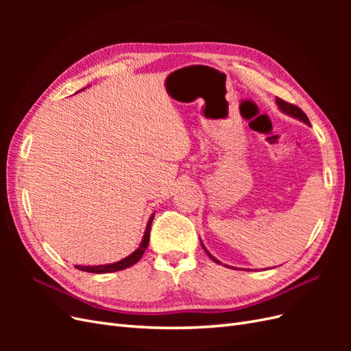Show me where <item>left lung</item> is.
Masks as SVG:
<instances>
[{
  "instance_id": "left-lung-1",
  "label": "left lung",
  "mask_w": 351,
  "mask_h": 351,
  "mask_svg": "<svg viewBox=\"0 0 351 351\" xmlns=\"http://www.w3.org/2000/svg\"><path fill=\"white\" fill-rule=\"evenodd\" d=\"M275 104L278 105V108H280V111H281V112L287 114L289 117H293V119L299 120V121H302V123H304V124H307V125H311L309 119H307V115H306V114H304L299 107H295V105L289 104V102H285V101H282V99H280V98H275ZM200 244H202V247H204V250L206 252L208 256H209L212 261H214L215 263H218V265H224L226 268H234V267H228V265L222 263V262H221V261H218L215 256H212V254L209 253V250L205 247V244L202 243V240H200Z\"/></svg>"
}]
</instances>
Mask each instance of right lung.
<instances>
[{"label":"right lung","instance_id":"obj_1","mask_svg":"<svg viewBox=\"0 0 351 351\" xmlns=\"http://www.w3.org/2000/svg\"><path fill=\"white\" fill-rule=\"evenodd\" d=\"M154 217H155V212L149 217V221H147L139 247H137L133 253H130L129 256H125L124 259L117 261L114 263H105V265H76V268L80 269V271H84V272H92V274H110V272H117V271H123L125 268H130L132 265L139 262V259L143 256V253H145V250L147 247V244H149V234H151V226H152Z\"/></svg>","mask_w":351,"mask_h":351}]
</instances>
